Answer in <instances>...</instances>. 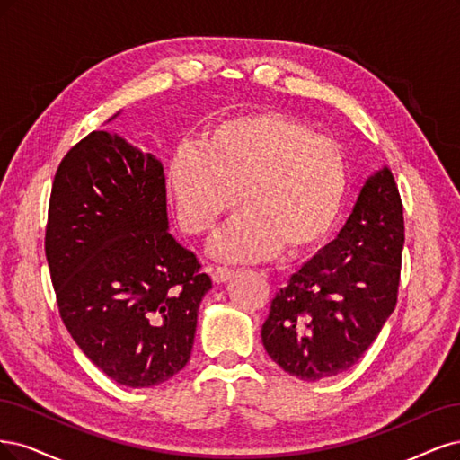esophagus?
<instances>
[{"label":"esophagus","mask_w":460,"mask_h":460,"mask_svg":"<svg viewBox=\"0 0 460 460\" xmlns=\"http://www.w3.org/2000/svg\"><path fill=\"white\" fill-rule=\"evenodd\" d=\"M233 275H234V270L231 268H216L212 271V280L219 285V283H226V280H229Z\"/></svg>","instance_id":"34e87169"}]
</instances>
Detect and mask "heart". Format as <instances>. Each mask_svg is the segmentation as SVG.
<instances>
[{
    "mask_svg": "<svg viewBox=\"0 0 460 460\" xmlns=\"http://www.w3.org/2000/svg\"><path fill=\"white\" fill-rule=\"evenodd\" d=\"M346 183L340 146L279 112L221 120L200 145L177 146L166 168L177 219L190 234L210 231L239 192L244 210L212 243L214 256L231 261L315 248L342 208Z\"/></svg>",
    "mask_w": 460,
    "mask_h": 460,
    "instance_id": "b5f03b06",
    "label": "heart"
}]
</instances>
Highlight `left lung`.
Returning <instances> with one entry per match:
<instances>
[{"label":"left lung","mask_w":460,"mask_h":460,"mask_svg":"<svg viewBox=\"0 0 460 460\" xmlns=\"http://www.w3.org/2000/svg\"><path fill=\"white\" fill-rule=\"evenodd\" d=\"M403 204L388 168L370 175L336 239L296 271L261 327L270 358L315 382L358 363L397 304Z\"/></svg>","instance_id":"8db88e82"}]
</instances>
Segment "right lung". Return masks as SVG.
I'll return each instance as SVG.
<instances>
[{
  "label": "right lung",
  "instance_id": "1",
  "mask_svg": "<svg viewBox=\"0 0 460 460\" xmlns=\"http://www.w3.org/2000/svg\"><path fill=\"white\" fill-rule=\"evenodd\" d=\"M46 258L58 314L93 365L151 388L187 365L212 279L168 233L160 162L92 131L57 168Z\"/></svg>",
  "mask_w": 460,
  "mask_h": 460
}]
</instances>
